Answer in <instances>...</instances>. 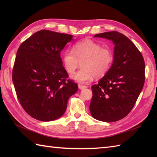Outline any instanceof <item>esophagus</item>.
<instances>
[{
	"label": "esophagus",
	"mask_w": 157,
	"mask_h": 157,
	"mask_svg": "<svg viewBox=\"0 0 157 157\" xmlns=\"http://www.w3.org/2000/svg\"><path fill=\"white\" fill-rule=\"evenodd\" d=\"M78 87H79V89L83 90V89H85V88H87V86H83V85H81V84H78Z\"/></svg>",
	"instance_id": "esophagus-1"
}]
</instances>
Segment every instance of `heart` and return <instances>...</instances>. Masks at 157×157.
I'll return each mask as SVG.
<instances>
[{
	"label": "heart",
	"instance_id": "b5f03b06",
	"mask_svg": "<svg viewBox=\"0 0 157 157\" xmlns=\"http://www.w3.org/2000/svg\"><path fill=\"white\" fill-rule=\"evenodd\" d=\"M114 59L112 49L92 40L76 42L72 51L63 52L62 61L66 71L73 74L82 63V69L71 77L73 80L87 84L94 78H101L108 72Z\"/></svg>",
	"mask_w": 157,
	"mask_h": 157
}]
</instances>
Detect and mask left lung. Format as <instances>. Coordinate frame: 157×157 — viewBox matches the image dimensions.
Listing matches in <instances>:
<instances>
[{
  "instance_id": "1",
  "label": "left lung",
  "mask_w": 157,
  "mask_h": 157,
  "mask_svg": "<svg viewBox=\"0 0 157 157\" xmlns=\"http://www.w3.org/2000/svg\"><path fill=\"white\" fill-rule=\"evenodd\" d=\"M114 43L111 68L92 86L90 111L94 119L115 122L124 118L134 107L145 81V63L137 47L125 35L116 31L96 34Z\"/></svg>"
}]
</instances>
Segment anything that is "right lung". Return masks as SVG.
Wrapping results in <instances>:
<instances>
[{
  "mask_svg": "<svg viewBox=\"0 0 157 157\" xmlns=\"http://www.w3.org/2000/svg\"><path fill=\"white\" fill-rule=\"evenodd\" d=\"M72 36L46 29L36 32L19 47L12 72L17 96L24 111L39 121L64 114L78 84L63 66L61 51Z\"/></svg>",
  "mask_w": 157,
  "mask_h": 157,
  "instance_id": "right-lung-1",
  "label": "right lung"
}]
</instances>
